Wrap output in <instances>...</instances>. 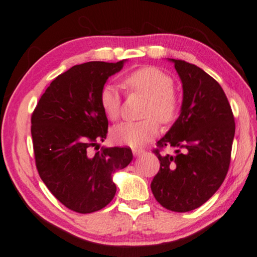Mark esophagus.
I'll use <instances>...</instances> for the list:
<instances>
[{"label": "esophagus", "mask_w": 257, "mask_h": 257, "mask_svg": "<svg viewBox=\"0 0 257 257\" xmlns=\"http://www.w3.org/2000/svg\"><path fill=\"white\" fill-rule=\"evenodd\" d=\"M144 153H145L144 150H140V148H133V154H134V157H140Z\"/></svg>", "instance_id": "34e87169"}]
</instances>
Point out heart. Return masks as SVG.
I'll use <instances>...</instances> for the list:
<instances>
[{"mask_svg":"<svg viewBox=\"0 0 257 257\" xmlns=\"http://www.w3.org/2000/svg\"><path fill=\"white\" fill-rule=\"evenodd\" d=\"M124 86L129 91L138 92L148 98L144 116L148 118L139 122L125 120L111 131L112 140L120 145L140 147L158 134L159 122L170 123L177 112V98L172 88L174 82L168 74L158 68L145 67L125 76ZM99 104L105 116L115 120L120 113V94L112 83H105L99 93Z\"/></svg>","mask_w":257,"mask_h":257,"instance_id":"b5f03b06","label":"heart"}]
</instances>
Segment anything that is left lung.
<instances>
[{
  "mask_svg": "<svg viewBox=\"0 0 257 257\" xmlns=\"http://www.w3.org/2000/svg\"><path fill=\"white\" fill-rule=\"evenodd\" d=\"M183 88L178 118L157 145L174 154L154 153L160 162L151 189L174 212H189L214 195L226 177L234 138V119L221 86L195 64L168 58Z\"/></svg>",
  "mask_w": 257,
  "mask_h": 257,
  "instance_id": "1",
  "label": "left lung"
}]
</instances>
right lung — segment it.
Listing matches in <instances>:
<instances>
[{
  "mask_svg": "<svg viewBox=\"0 0 257 257\" xmlns=\"http://www.w3.org/2000/svg\"><path fill=\"white\" fill-rule=\"evenodd\" d=\"M125 62L72 67L50 83L33 111L37 170L52 195L74 212L86 214L109 205L116 194L112 175L133 160L129 147L89 152L106 139L109 125L99 104L100 89Z\"/></svg>",
  "mask_w": 257,
  "mask_h": 257,
  "instance_id": "1",
  "label": "right lung"
}]
</instances>
